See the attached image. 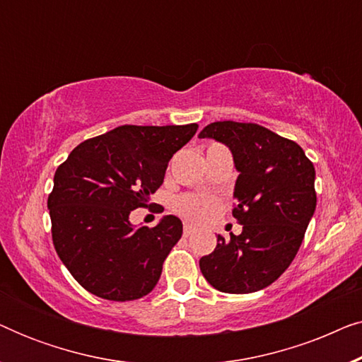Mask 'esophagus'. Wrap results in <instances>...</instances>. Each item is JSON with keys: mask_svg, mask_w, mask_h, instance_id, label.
<instances>
[{"mask_svg": "<svg viewBox=\"0 0 362 362\" xmlns=\"http://www.w3.org/2000/svg\"><path fill=\"white\" fill-rule=\"evenodd\" d=\"M196 230V227L194 226H191V224H185V229H182V234H185V237H187V235H191L192 232Z\"/></svg>", "mask_w": 362, "mask_h": 362, "instance_id": "34e87169", "label": "esophagus"}]
</instances>
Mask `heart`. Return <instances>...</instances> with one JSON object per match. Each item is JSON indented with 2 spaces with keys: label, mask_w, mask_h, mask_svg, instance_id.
Returning a JSON list of instances; mask_svg holds the SVG:
<instances>
[{
  "label": "heart",
  "mask_w": 362,
  "mask_h": 362,
  "mask_svg": "<svg viewBox=\"0 0 362 362\" xmlns=\"http://www.w3.org/2000/svg\"><path fill=\"white\" fill-rule=\"evenodd\" d=\"M176 212H180L186 219L194 222H206L214 217L217 212V201L209 196L185 194L177 197L175 202Z\"/></svg>",
  "instance_id": "heart-1"
}]
</instances>
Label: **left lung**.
Listing matches in <instances>:
<instances>
[{
    "label": "left lung",
    "instance_id": "1",
    "mask_svg": "<svg viewBox=\"0 0 362 362\" xmlns=\"http://www.w3.org/2000/svg\"><path fill=\"white\" fill-rule=\"evenodd\" d=\"M230 148L239 177L232 216L242 234L217 235L199 260L204 279L224 293H254L293 262L316 207L315 166L298 143L257 123L214 122L199 133Z\"/></svg>",
    "mask_w": 362,
    "mask_h": 362
}]
</instances>
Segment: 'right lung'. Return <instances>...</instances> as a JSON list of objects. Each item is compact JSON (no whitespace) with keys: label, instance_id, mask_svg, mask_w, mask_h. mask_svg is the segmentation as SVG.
<instances>
[{"label":"right lung","instance_id":"obj_1","mask_svg":"<svg viewBox=\"0 0 362 362\" xmlns=\"http://www.w3.org/2000/svg\"><path fill=\"white\" fill-rule=\"evenodd\" d=\"M196 132L197 123L122 125L82 141L59 165L47 197L52 242L87 291L130 301L155 288L182 224L166 216L156 227L135 229L128 216L151 206L168 163Z\"/></svg>","mask_w":362,"mask_h":362}]
</instances>
